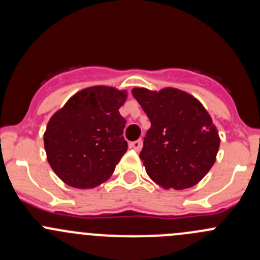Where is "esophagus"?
<instances>
[{"label":"esophagus","instance_id":"34e87169","mask_svg":"<svg viewBox=\"0 0 260 260\" xmlns=\"http://www.w3.org/2000/svg\"><path fill=\"white\" fill-rule=\"evenodd\" d=\"M129 147L132 149H135V151H140V149L142 148V141L138 140V141H135V142H131Z\"/></svg>","mask_w":260,"mask_h":260}]
</instances>
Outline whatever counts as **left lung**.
Returning <instances> with one entry per match:
<instances>
[{
  "mask_svg": "<svg viewBox=\"0 0 260 260\" xmlns=\"http://www.w3.org/2000/svg\"><path fill=\"white\" fill-rule=\"evenodd\" d=\"M151 122L141 161L147 175L164 188L195 186L210 171L220 146L210 114L191 94L175 88L132 89Z\"/></svg>",
  "mask_w": 260,
  "mask_h": 260,
  "instance_id": "1",
  "label": "left lung"
}]
</instances>
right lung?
Masks as SVG:
<instances>
[{"instance_id":"add662e5","label":"right lung","mask_w":260,"mask_h":260,"mask_svg":"<svg viewBox=\"0 0 260 260\" xmlns=\"http://www.w3.org/2000/svg\"><path fill=\"white\" fill-rule=\"evenodd\" d=\"M127 91L96 85L72 96L50 118L44 133L48 162L62 182L93 188L106 182L127 152L119 108Z\"/></svg>"}]
</instances>
